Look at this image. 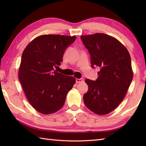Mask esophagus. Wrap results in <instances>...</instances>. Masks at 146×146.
<instances>
[{
	"instance_id": "34e87169",
	"label": "esophagus",
	"mask_w": 146,
	"mask_h": 146,
	"mask_svg": "<svg viewBox=\"0 0 146 146\" xmlns=\"http://www.w3.org/2000/svg\"><path fill=\"white\" fill-rule=\"evenodd\" d=\"M83 81V78H76V83H81Z\"/></svg>"
}]
</instances>
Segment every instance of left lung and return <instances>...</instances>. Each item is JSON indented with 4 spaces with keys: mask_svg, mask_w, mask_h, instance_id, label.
Returning <instances> with one entry per match:
<instances>
[{
    "mask_svg": "<svg viewBox=\"0 0 146 146\" xmlns=\"http://www.w3.org/2000/svg\"><path fill=\"white\" fill-rule=\"evenodd\" d=\"M90 55L92 68L100 67L97 79H86L88 92L83 95L88 109L105 115L117 107L125 97L133 78L127 49L117 39L103 33L82 36Z\"/></svg>",
    "mask_w": 146,
    "mask_h": 146,
    "instance_id": "8db88e82",
    "label": "left lung"
}]
</instances>
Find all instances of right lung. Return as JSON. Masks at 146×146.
Listing matches in <instances>:
<instances>
[{
	"label": "right lung",
	"mask_w": 146,
	"mask_h": 146,
	"mask_svg": "<svg viewBox=\"0 0 146 146\" xmlns=\"http://www.w3.org/2000/svg\"><path fill=\"white\" fill-rule=\"evenodd\" d=\"M75 36L44 35L37 37L24 49L19 79L31 105L42 114L60 110L75 83L73 76L54 71L63 61L65 50Z\"/></svg>",
	"instance_id": "add662e5"
}]
</instances>
